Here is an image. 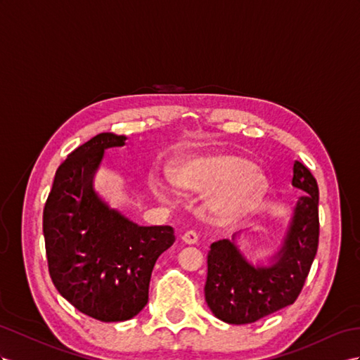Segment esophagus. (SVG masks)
<instances>
[{
    "label": "esophagus",
    "mask_w": 360,
    "mask_h": 360,
    "mask_svg": "<svg viewBox=\"0 0 360 360\" xmlns=\"http://www.w3.org/2000/svg\"><path fill=\"white\" fill-rule=\"evenodd\" d=\"M182 242L187 245H195L198 243V234L195 231H187L182 234Z\"/></svg>",
    "instance_id": "34e87169"
}]
</instances>
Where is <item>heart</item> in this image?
I'll return each instance as SVG.
<instances>
[{
  "mask_svg": "<svg viewBox=\"0 0 360 360\" xmlns=\"http://www.w3.org/2000/svg\"><path fill=\"white\" fill-rule=\"evenodd\" d=\"M172 186L190 195L207 193L208 213L224 222H236L260 204L268 191V178L242 156L208 152L176 160L169 167ZM152 190L164 199L162 184L153 182Z\"/></svg>",
  "mask_w": 360,
  "mask_h": 360,
  "instance_id": "obj_1",
  "label": "heart"
}]
</instances>
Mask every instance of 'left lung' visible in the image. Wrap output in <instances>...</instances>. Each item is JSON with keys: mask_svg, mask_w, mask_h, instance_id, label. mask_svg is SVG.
Segmentation results:
<instances>
[{"mask_svg": "<svg viewBox=\"0 0 360 360\" xmlns=\"http://www.w3.org/2000/svg\"><path fill=\"white\" fill-rule=\"evenodd\" d=\"M292 186L302 196L292 210L281 246L269 259H248L237 234L211 243L205 301L220 321L251 324L298 298L318 251L319 190L300 161L293 164Z\"/></svg>", "mask_w": 360, "mask_h": 360, "instance_id": "left-lung-1", "label": "left lung"}]
</instances>
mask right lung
Segmentation results:
<instances>
[{"label": "right lung", "mask_w": 360, "mask_h": 360, "mask_svg": "<svg viewBox=\"0 0 360 360\" xmlns=\"http://www.w3.org/2000/svg\"><path fill=\"white\" fill-rule=\"evenodd\" d=\"M126 140L103 132L71 152L59 165L44 208L54 285L77 310L103 322L127 321L144 309L153 266L174 242L172 226L138 225L94 188L105 150Z\"/></svg>", "instance_id": "1"}]
</instances>
